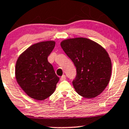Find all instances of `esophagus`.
<instances>
[{
	"mask_svg": "<svg viewBox=\"0 0 129 129\" xmlns=\"http://www.w3.org/2000/svg\"><path fill=\"white\" fill-rule=\"evenodd\" d=\"M66 76L65 75H63L60 77V80H61V81H63V80H66Z\"/></svg>",
	"mask_w": 129,
	"mask_h": 129,
	"instance_id": "34e87169",
	"label": "esophagus"
}]
</instances>
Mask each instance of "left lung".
I'll return each instance as SVG.
<instances>
[{"label": "left lung", "instance_id": "8db88e82", "mask_svg": "<svg viewBox=\"0 0 129 129\" xmlns=\"http://www.w3.org/2000/svg\"><path fill=\"white\" fill-rule=\"evenodd\" d=\"M60 46L76 67L72 84L78 94L87 99L99 95L107 86L112 74L111 60L106 50L84 37L63 40Z\"/></svg>", "mask_w": 129, "mask_h": 129}]
</instances>
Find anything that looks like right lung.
Instances as JSON below:
<instances>
[{"label":"right lung","instance_id":"right-lung-1","mask_svg":"<svg viewBox=\"0 0 129 129\" xmlns=\"http://www.w3.org/2000/svg\"><path fill=\"white\" fill-rule=\"evenodd\" d=\"M55 45L54 40L36 43L23 52L17 60L15 79L31 98L43 101L56 89L59 78L47 60Z\"/></svg>","mask_w":129,"mask_h":129}]
</instances>
